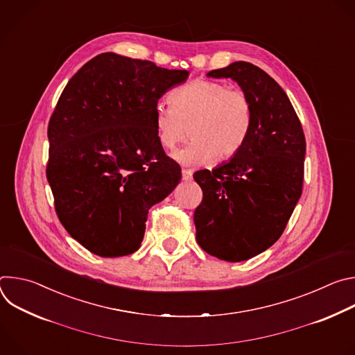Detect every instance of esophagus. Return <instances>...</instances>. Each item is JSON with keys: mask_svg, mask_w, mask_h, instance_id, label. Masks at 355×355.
I'll use <instances>...</instances> for the list:
<instances>
[{"mask_svg": "<svg viewBox=\"0 0 355 355\" xmlns=\"http://www.w3.org/2000/svg\"><path fill=\"white\" fill-rule=\"evenodd\" d=\"M182 180L191 181L192 180V171L189 168H182Z\"/></svg>", "mask_w": 355, "mask_h": 355, "instance_id": "34e87169", "label": "esophagus"}]
</instances>
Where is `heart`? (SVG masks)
I'll list each match as a JSON object with an SVG mask.
<instances>
[{
  "label": "heart",
  "instance_id": "obj_1",
  "mask_svg": "<svg viewBox=\"0 0 355 355\" xmlns=\"http://www.w3.org/2000/svg\"><path fill=\"white\" fill-rule=\"evenodd\" d=\"M170 104L156 110V136L164 150H174L187 139L189 129L192 141L174 155L182 164L230 160L250 137L254 108L248 94L240 88L195 78L170 94Z\"/></svg>",
  "mask_w": 355,
  "mask_h": 355
}]
</instances>
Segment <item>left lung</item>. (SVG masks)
I'll use <instances>...</instances> for the list:
<instances>
[{
	"label": "left lung",
	"instance_id": "8db88e82",
	"mask_svg": "<svg viewBox=\"0 0 355 355\" xmlns=\"http://www.w3.org/2000/svg\"><path fill=\"white\" fill-rule=\"evenodd\" d=\"M208 76L234 80L254 108L240 153L193 174L204 193L193 212L198 244L219 260L239 263L284 233L302 195L306 140L285 91L260 67L234 62Z\"/></svg>",
	"mask_w": 355,
	"mask_h": 355
}]
</instances>
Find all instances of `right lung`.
<instances>
[{
  "mask_svg": "<svg viewBox=\"0 0 355 355\" xmlns=\"http://www.w3.org/2000/svg\"><path fill=\"white\" fill-rule=\"evenodd\" d=\"M187 70L101 53L67 83L47 126L46 177L60 223L99 257L135 252L148 209L173 192L181 167L160 146L159 99Z\"/></svg>",
  "mask_w": 355,
  "mask_h": 355,
  "instance_id": "right-lung-1",
  "label": "right lung"
}]
</instances>
